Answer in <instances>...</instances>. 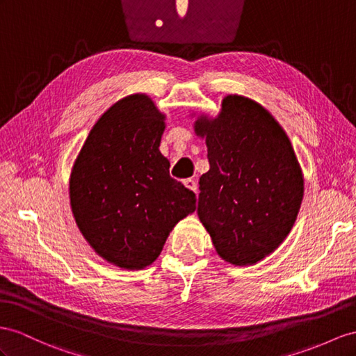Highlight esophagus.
<instances>
[{"mask_svg": "<svg viewBox=\"0 0 356 356\" xmlns=\"http://www.w3.org/2000/svg\"><path fill=\"white\" fill-rule=\"evenodd\" d=\"M184 185H185L188 189L193 191V193H197V181H195L194 179H186V180H184Z\"/></svg>", "mask_w": 356, "mask_h": 356, "instance_id": "34e87169", "label": "esophagus"}]
</instances>
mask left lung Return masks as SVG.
Listing matches in <instances>:
<instances>
[{
	"label": "left lung",
	"mask_w": 356,
	"mask_h": 356,
	"mask_svg": "<svg viewBox=\"0 0 356 356\" xmlns=\"http://www.w3.org/2000/svg\"><path fill=\"white\" fill-rule=\"evenodd\" d=\"M209 171L200 177L197 213L220 257L254 265L293 227L304 177L289 136L256 100L229 95L215 118L198 115Z\"/></svg>",
	"instance_id": "8db88e82"
}]
</instances>
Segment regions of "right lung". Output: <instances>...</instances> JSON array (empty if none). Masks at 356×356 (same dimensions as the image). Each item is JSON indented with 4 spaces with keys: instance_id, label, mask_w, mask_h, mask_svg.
Wrapping results in <instances>:
<instances>
[{
    "instance_id": "right-lung-1",
    "label": "right lung",
    "mask_w": 356,
    "mask_h": 356,
    "mask_svg": "<svg viewBox=\"0 0 356 356\" xmlns=\"http://www.w3.org/2000/svg\"><path fill=\"white\" fill-rule=\"evenodd\" d=\"M165 115L143 93L100 115L69 180L79 232L100 257L131 270L158 259L170 232L195 211V194L170 176L159 152Z\"/></svg>"
}]
</instances>
